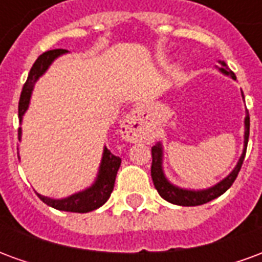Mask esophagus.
Wrapping results in <instances>:
<instances>
[{"label":"esophagus","instance_id":"esophagus-1","mask_svg":"<svg viewBox=\"0 0 262 262\" xmlns=\"http://www.w3.org/2000/svg\"><path fill=\"white\" fill-rule=\"evenodd\" d=\"M120 133L125 140L132 143L140 142L143 139H146L147 129H146V122H144L142 109H133L130 114L126 116L120 125Z\"/></svg>","mask_w":262,"mask_h":262}]
</instances>
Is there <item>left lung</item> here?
<instances>
[{
    "mask_svg": "<svg viewBox=\"0 0 262 262\" xmlns=\"http://www.w3.org/2000/svg\"><path fill=\"white\" fill-rule=\"evenodd\" d=\"M219 63L222 64L219 71H222L226 75H230L233 80H236L234 73L227 69L225 61H219ZM248 135H250V116H248L247 112L246 119H244V148H243L242 157L237 161V165L234 167V170L231 171L225 180H222V181L217 182L213 187L208 188V189H202V191L184 189V188H180L174 185V184H171L167 180V177L164 176V171H163V146H161V143H157L156 146L151 147V157H153L151 178H153L154 187L159 191L160 196L165 199L167 202L180 205V206H198V205L208 203L209 201H212L214 198L220 196L222 193H225L233 185V182H234V180L238 176V171L242 168L243 161H244V157H246V151H247Z\"/></svg>",
    "mask_w": 262,
    "mask_h": 262,
    "instance_id": "left-lung-1",
    "label": "left lung"
}]
</instances>
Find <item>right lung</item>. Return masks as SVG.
<instances>
[{
    "instance_id": "right-lung-1",
    "label": "right lung",
    "mask_w": 262,
    "mask_h": 262,
    "mask_svg": "<svg viewBox=\"0 0 262 262\" xmlns=\"http://www.w3.org/2000/svg\"><path fill=\"white\" fill-rule=\"evenodd\" d=\"M64 53H67V50H64V49L49 50V52H45L43 54H40L35 61V64L32 66L29 75H28V80H26L25 85H24L22 92H20L19 106H18L19 122H22V118L28 111L35 82L39 80V77H42L46 73V70L49 69V66L53 63L54 59H57L59 56ZM20 136H22V129L19 127L18 129V139L19 140ZM120 161L122 160L118 156H114L108 148L105 147L103 148L102 160H101L97 180L91 187L81 191V192L73 193V195L64 198V199H53V198L43 196L40 193H37V196L40 198V201H43L46 205L57 209V210L75 212V213H86V212L95 210V209L102 206L103 203L108 201L111 193L114 191L115 180H116V174H118V170L120 167Z\"/></svg>"
}]
</instances>
